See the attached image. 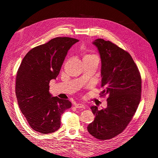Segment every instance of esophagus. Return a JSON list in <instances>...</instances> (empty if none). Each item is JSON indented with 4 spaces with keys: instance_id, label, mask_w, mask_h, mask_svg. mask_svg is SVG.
Returning a JSON list of instances; mask_svg holds the SVG:
<instances>
[{
    "instance_id": "esophagus-1",
    "label": "esophagus",
    "mask_w": 158,
    "mask_h": 158,
    "mask_svg": "<svg viewBox=\"0 0 158 158\" xmlns=\"http://www.w3.org/2000/svg\"><path fill=\"white\" fill-rule=\"evenodd\" d=\"M75 107L77 109H85V106L83 104H81V103H76Z\"/></svg>"
}]
</instances>
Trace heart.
Segmentation results:
<instances>
[{
    "instance_id": "b5f03b06",
    "label": "heart",
    "mask_w": 158,
    "mask_h": 158,
    "mask_svg": "<svg viewBox=\"0 0 158 158\" xmlns=\"http://www.w3.org/2000/svg\"><path fill=\"white\" fill-rule=\"evenodd\" d=\"M95 57H97V56L94 55H86L84 56V59H91V58H95Z\"/></svg>"
}]
</instances>
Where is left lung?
<instances>
[{"instance_id":"left-lung-1","label":"left lung","mask_w":158,"mask_h":158,"mask_svg":"<svg viewBox=\"0 0 158 158\" xmlns=\"http://www.w3.org/2000/svg\"><path fill=\"white\" fill-rule=\"evenodd\" d=\"M102 61V95H107V106L98 110L92 106L95 117L87 128L99 140L111 139L121 133L136 113L141 98L142 80L139 70L128 52L109 41L97 39Z\"/></svg>"}]
</instances>
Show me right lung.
<instances>
[{
	"mask_svg": "<svg viewBox=\"0 0 158 158\" xmlns=\"http://www.w3.org/2000/svg\"><path fill=\"white\" fill-rule=\"evenodd\" d=\"M78 40L55 37L31 49L23 57L16 78L19 107L33 130L41 134L54 132L60 127V117L71 107L69 99L53 97L49 82L59 75L70 47Z\"/></svg>",
	"mask_w": 158,
	"mask_h": 158,
	"instance_id": "1",
	"label": "right lung"
}]
</instances>
